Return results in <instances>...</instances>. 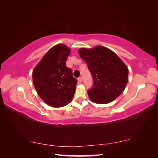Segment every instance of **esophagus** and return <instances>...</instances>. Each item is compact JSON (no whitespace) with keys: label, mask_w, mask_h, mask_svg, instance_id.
Returning <instances> with one entry per match:
<instances>
[{"label":"esophagus","mask_w":158,"mask_h":158,"mask_svg":"<svg viewBox=\"0 0 158 158\" xmlns=\"http://www.w3.org/2000/svg\"><path fill=\"white\" fill-rule=\"evenodd\" d=\"M78 81H79V83H81L83 81L82 77H79V78H78Z\"/></svg>","instance_id":"34e87169"}]
</instances>
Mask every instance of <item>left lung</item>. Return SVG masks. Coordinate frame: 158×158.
<instances>
[{
	"label": "left lung",
	"instance_id": "8db88e82",
	"mask_svg": "<svg viewBox=\"0 0 158 158\" xmlns=\"http://www.w3.org/2000/svg\"><path fill=\"white\" fill-rule=\"evenodd\" d=\"M79 53L86 63L93 79V86L88 90L90 100L107 104L123 92L128 81V69L116 53L101 46L81 48Z\"/></svg>",
	"mask_w": 158,
	"mask_h": 158
}]
</instances>
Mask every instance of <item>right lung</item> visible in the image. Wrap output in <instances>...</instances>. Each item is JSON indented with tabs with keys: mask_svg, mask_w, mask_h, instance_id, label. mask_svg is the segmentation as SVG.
<instances>
[{
	"mask_svg": "<svg viewBox=\"0 0 158 158\" xmlns=\"http://www.w3.org/2000/svg\"><path fill=\"white\" fill-rule=\"evenodd\" d=\"M70 49L57 44L46 53L33 71V81L37 94L52 107H61L73 100L77 80L73 77L66 60Z\"/></svg>",
	"mask_w": 158,
	"mask_h": 158,
	"instance_id": "obj_1",
	"label": "right lung"
}]
</instances>
